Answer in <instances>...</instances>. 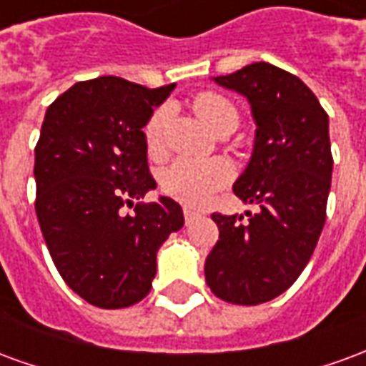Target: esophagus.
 <instances>
[{
    "label": "esophagus",
    "instance_id": "esophagus-1",
    "mask_svg": "<svg viewBox=\"0 0 366 366\" xmlns=\"http://www.w3.org/2000/svg\"><path fill=\"white\" fill-rule=\"evenodd\" d=\"M183 214H185V222H193V220L197 219V217H199V214H201V212L199 211H195V209H189V207H185V209H183Z\"/></svg>",
    "mask_w": 366,
    "mask_h": 366
}]
</instances>
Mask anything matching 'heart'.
Segmentation results:
<instances>
[{
  "label": "heart",
  "instance_id": "1",
  "mask_svg": "<svg viewBox=\"0 0 366 366\" xmlns=\"http://www.w3.org/2000/svg\"><path fill=\"white\" fill-rule=\"evenodd\" d=\"M195 110L211 129L229 116H237V108L224 96L203 92L195 98ZM238 118V116H237ZM169 120V108H157L146 126V147L152 157H159L165 149V128ZM230 179V167L222 159H191L181 157L171 163L163 173V189L181 203L204 204Z\"/></svg>",
  "mask_w": 366,
  "mask_h": 366
}]
</instances>
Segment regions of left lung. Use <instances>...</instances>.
Masks as SVG:
<instances>
[{"mask_svg": "<svg viewBox=\"0 0 366 366\" xmlns=\"http://www.w3.org/2000/svg\"><path fill=\"white\" fill-rule=\"evenodd\" d=\"M214 82L246 96L252 108V157L232 191L260 211H246L248 220L212 214L219 240L204 280L224 302L258 305L294 284L320 240L333 171L329 116L302 80L270 63Z\"/></svg>", "mask_w": 366, "mask_h": 366, "instance_id": "obj_1", "label": "left lung"}]
</instances>
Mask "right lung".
I'll return each instance as SVG.
<instances>
[{
  "label": "right lung",
  "mask_w": 366,
  "mask_h": 366,
  "mask_svg": "<svg viewBox=\"0 0 366 366\" xmlns=\"http://www.w3.org/2000/svg\"><path fill=\"white\" fill-rule=\"evenodd\" d=\"M173 88L100 76L76 82L46 108L35 147V211L59 274L96 307L144 300L159 246L185 222L169 197L134 204L155 189L142 128Z\"/></svg>",
  "instance_id": "add662e5"
}]
</instances>
